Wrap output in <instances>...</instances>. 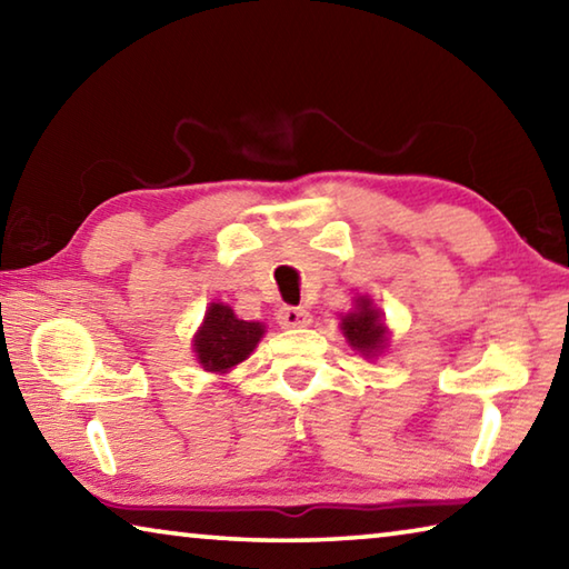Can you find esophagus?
I'll return each instance as SVG.
<instances>
[{"mask_svg": "<svg viewBox=\"0 0 569 569\" xmlns=\"http://www.w3.org/2000/svg\"><path fill=\"white\" fill-rule=\"evenodd\" d=\"M278 323H281L283 329H301V326L311 323V313H308L306 308L283 306L281 311H278Z\"/></svg>", "mask_w": 569, "mask_h": 569, "instance_id": "1", "label": "esophagus"}]
</instances>
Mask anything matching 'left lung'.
<instances>
[{"label":"left lung","mask_w":569,"mask_h":569,"mask_svg":"<svg viewBox=\"0 0 569 569\" xmlns=\"http://www.w3.org/2000/svg\"><path fill=\"white\" fill-rule=\"evenodd\" d=\"M353 311L341 316V331L351 349L359 351L366 359L381 353L389 343V331L383 326V313L369 296H356Z\"/></svg>","instance_id":"left-lung-1"}]
</instances>
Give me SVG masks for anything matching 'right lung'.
<instances>
[{"label": "right lung", "mask_w": 569, "mask_h": 569, "mask_svg": "<svg viewBox=\"0 0 569 569\" xmlns=\"http://www.w3.org/2000/svg\"><path fill=\"white\" fill-rule=\"evenodd\" d=\"M263 333V323L240 321L228 303H210L203 326L192 339V351L206 371L226 373L253 353Z\"/></svg>", "instance_id": "right-lung-1"}]
</instances>
